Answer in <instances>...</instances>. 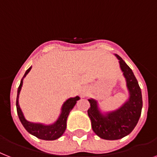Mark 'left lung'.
Masks as SVG:
<instances>
[{"mask_svg":"<svg viewBox=\"0 0 157 157\" xmlns=\"http://www.w3.org/2000/svg\"><path fill=\"white\" fill-rule=\"evenodd\" d=\"M119 63L130 92L129 101L119 109L109 113L106 116L101 114L97 101L89 99L90 107L88 115L91 120L92 128L97 136L108 140H114L129 135L136 127L141 115L143 101L141 90L132 70L119 56L115 55Z\"/></svg>","mask_w":157,"mask_h":157,"instance_id":"8db88e82","label":"left lung"}]
</instances>
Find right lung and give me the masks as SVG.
I'll use <instances>...</instances> for the list:
<instances>
[{
	"instance_id": "right-lung-1",
	"label": "right lung",
	"mask_w": 157,
	"mask_h": 157,
	"mask_svg": "<svg viewBox=\"0 0 157 157\" xmlns=\"http://www.w3.org/2000/svg\"><path fill=\"white\" fill-rule=\"evenodd\" d=\"M31 69V67H29L25 75L23 76L22 79L26 76L28 72H30ZM22 79H21L20 85H19L18 90H17V96L16 101V106H17V115L18 118L21 121V124L23 125L25 129L29 133H30L33 136H36L37 138L40 139V140H55L56 139L59 138L63 133L65 132L66 127H67V116L69 114L70 111L76 105V101L80 99L79 97H76L73 98H69L64 102L62 107V113H61L59 118L58 120L54 123V124L50 125V126H44L42 124H37V123H32L28 122L24 118L23 114L21 112L20 106L18 105V96L21 88L22 86Z\"/></svg>"
}]
</instances>
